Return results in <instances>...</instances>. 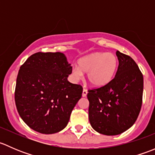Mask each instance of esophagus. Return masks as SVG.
<instances>
[{
    "label": "esophagus",
    "instance_id": "34e87169",
    "mask_svg": "<svg viewBox=\"0 0 155 155\" xmlns=\"http://www.w3.org/2000/svg\"><path fill=\"white\" fill-rule=\"evenodd\" d=\"M87 94V90H86V89L84 88L83 91H82V97H86Z\"/></svg>",
    "mask_w": 155,
    "mask_h": 155
}]
</instances>
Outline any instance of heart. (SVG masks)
<instances>
[{
	"label": "heart",
	"mask_w": 155,
	"mask_h": 155,
	"mask_svg": "<svg viewBox=\"0 0 155 155\" xmlns=\"http://www.w3.org/2000/svg\"><path fill=\"white\" fill-rule=\"evenodd\" d=\"M118 66L115 54L96 51L79 59L78 67L73 68L72 75L75 80H79L83 77V73H87V80L93 86L103 87L113 79Z\"/></svg>",
	"instance_id": "b5f03b06"
}]
</instances>
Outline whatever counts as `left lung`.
I'll list each match as a JSON object with an SVG mask.
<instances>
[{"mask_svg": "<svg viewBox=\"0 0 155 155\" xmlns=\"http://www.w3.org/2000/svg\"><path fill=\"white\" fill-rule=\"evenodd\" d=\"M118 70L107 85L88 90V116L94 130L101 134H121L137 121L143 102V76L134 59L116 51Z\"/></svg>", "mask_w": 155, "mask_h": 155, "instance_id": "obj_1", "label": "left lung"}]
</instances>
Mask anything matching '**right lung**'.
Wrapping results in <instances>:
<instances>
[{
	"mask_svg": "<svg viewBox=\"0 0 155 155\" xmlns=\"http://www.w3.org/2000/svg\"><path fill=\"white\" fill-rule=\"evenodd\" d=\"M72 67L61 52H37L18 70L15 102L21 119L44 134H55L68 124L82 97V87L70 83Z\"/></svg>",
	"mask_w": 155,
	"mask_h": 155,
	"instance_id": "right-lung-1",
	"label": "right lung"
}]
</instances>
